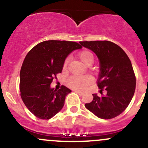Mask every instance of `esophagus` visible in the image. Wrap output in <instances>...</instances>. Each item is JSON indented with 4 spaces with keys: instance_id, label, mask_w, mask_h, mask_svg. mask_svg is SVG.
<instances>
[{
    "instance_id": "34e87169",
    "label": "esophagus",
    "mask_w": 148,
    "mask_h": 148,
    "mask_svg": "<svg viewBox=\"0 0 148 148\" xmlns=\"http://www.w3.org/2000/svg\"><path fill=\"white\" fill-rule=\"evenodd\" d=\"M74 92H76V93H77L79 95H80V96H82V95H84V93L82 92H80V91H78V90H75L74 91Z\"/></svg>"
}]
</instances>
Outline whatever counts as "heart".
Instances as JSON below:
<instances>
[{
  "label": "heart",
  "mask_w": 148,
  "mask_h": 148,
  "mask_svg": "<svg viewBox=\"0 0 148 148\" xmlns=\"http://www.w3.org/2000/svg\"><path fill=\"white\" fill-rule=\"evenodd\" d=\"M90 57H93L92 54L89 51L81 52L79 53V59L84 64L86 63V61ZM66 66V62H65L64 64V68H65ZM92 77L89 75H82V76H73L71 77L67 81V84L69 87L76 90L83 91L85 90L88 87L89 84L92 82Z\"/></svg>",
  "instance_id": "1"
}]
</instances>
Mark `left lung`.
Masks as SVG:
<instances>
[{
	"label": "left lung",
	"mask_w": 148,
	"mask_h": 148,
	"mask_svg": "<svg viewBox=\"0 0 148 148\" xmlns=\"http://www.w3.org/2000/svg\"><path fill=\"white\" fill-rule=\"evenodd\" d=\"M82 46L92 51L99 62L98 87L102 94H92L93 100L85 107L99 118L108 120L123 112L133 97L135 90V73L132 63L123 49L108 41H81Z\"/></svg>",
	"instance_id": "left-lung-1"
}]
</instances>
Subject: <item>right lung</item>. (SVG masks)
<instances>
[{"instance_id":"right-lung-1","label":"right lung","mask_w":148,"mask_h":148,"mask_svg":"<svg viewBox=\"0 0 148 148\" xmlns=\"http://www.w3.org/2000/svg\"><path fill=\"white\" fill-rule=\"evenodd\" d=\"M82 48L77 42L49 40L39 43L27 53L20 71L21 96L36 117L49 120L63 108L71 90L65 86L57 90L51 87V83L62 73L67 56Z\"/></svg>"}]
</instances>
